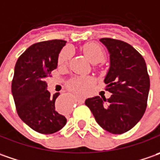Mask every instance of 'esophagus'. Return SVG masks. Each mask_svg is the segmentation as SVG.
<instances>
[{"instance_id": "esophagus-1", "label": "esophagus", "mask_w": 160, "mask_h": 160, "mask_svg": "<svg viewBox=\"0 0 160 160\" xmlns=\"http://www.w3.org/2000/svg\"><path fill=\"white\" fill-rule=\"evenodd\" d=\"M76 100H77V102H79V103H83L84 101H85V97H80V96H77V97H76Z\"/></svg>"}]
</instances>
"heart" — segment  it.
<instances>
[{"mask_svg": "<svg viewBox=\"0 0 160 160\" xmlns=\"http://www.w3.org/2000/svg\"><path fill=\"white\" fill-rule=\"evenodd\" d=\"M83 52L92 63H102L105 60V51L101 45L96 42H88L83 46ZM72 51L70 48H65L58 56V63L66 64L72 58ZM93 83L91 77H76L67 82V88L74 93H83Z\"/></svg>", "mask_w": 160, "mask_h": 160, "instance_id": "obj_1", "label": "heart"}]
</instances>
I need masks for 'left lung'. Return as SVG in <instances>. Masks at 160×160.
<instances>
[{"mask_svg":"<svg viewBox=\"0 0 160 160\" xmlns=\"http://www.w3.org/2000/svg\"><path fill=\"white\" fill-rule=\"evenodd\" d=\"M100 41L110 53L104 83L112 95L88 98L85 103L103 129L119 135L133 128L145 112L150 76L142 56L130 44L112 38Z\"/></svg>","mask_w":160,"mask_h":160,"instance_id":"obj_1","label":"left lung"}]
</instances>
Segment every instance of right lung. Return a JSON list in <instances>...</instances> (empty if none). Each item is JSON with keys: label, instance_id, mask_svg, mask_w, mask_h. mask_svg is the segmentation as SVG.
<instances>
[{"label": "right lung", "instance_id": "right-lung-1", "mask_svg": "<svg viewBox=\"0 0 160 160\" xmlns=\"http://www.w3.org/2000/svg\"><path fill=\"white\" fill-rule=\"evenodd\" d=\"M66 42L52 40L37 42L20 56L15 66L11 91L20 118L32 129L49 135L66 124L64 116L58 112L54 96L47 89L46 79L58 67V54Z\"/></svg>", "mask_w": 160, "mask_h": 160}]
</instances>
